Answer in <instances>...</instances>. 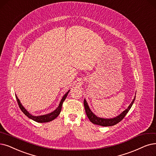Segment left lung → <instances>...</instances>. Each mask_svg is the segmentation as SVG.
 <instances>
[{
    "instance_id": "8db88e82",
    "label": "left lung",
    "mask_w": 156,
    "mask_h": 156,
    "mask_svg": "<svg viewBox=\"0 0 156 156\" xmlns=\"http://www.w3.org/2000/svg\"><path fill=\"white\" fill-rule=\"evenodd\" d=\"M135 98H136V96H134V98L132 102L130 103V104L129 105L127 109L124 110L119 115H118L116 117L112 118H104L98 117L97 115H95L90 109L89 105L88 104V102H87V101H86V99H84V105L86 115L88 117L89 120L91 123L95 124V125H98V126H101L104 127L113 126L116 125V124H117L118 123H119L120 121H122L123 119V118L126 116V115H127L130 109L131 108L134 102Z\"/></svg>"
}]
</instances>
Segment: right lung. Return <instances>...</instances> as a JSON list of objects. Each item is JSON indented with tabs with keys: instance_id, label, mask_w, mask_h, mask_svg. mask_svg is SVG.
Wrapping results in <instances>:
<instances>
[{
	"instance_id": "right-lung-1",
	"label": "right lung",
	"mask_w": 156,
	"mask_h": 156,
	"mask_svg": "<svg viewBox=\"0 0 156 156\" xmlns=\"http://www.w3.org/2000/svg\"><path fill=\"white\" fill-rule=\"evenodd\" d=\"M69 91H70V90H68L64 95V96L63 97V98H62L61 101V102L59 104V106L56 109H55L54 111L51 112V113H50L46 114V115H40V116H34V115H31L30 113H29V112L27 111L26 110V109L23 106L22 103L20 101V100L18 99V98L17 97L16 95H15V96H16V101H17V102L18 104V105H19V108H20L21 111L24 113V115H26L29 118H30V119L33 120H34L36 122L45 123V122H51V121L54 120L55 118H56L58 116V115L60 114V112H61V110L62 104H63V102L65 101V100L66 99Z\"/></svg>"
}]
</instances>
